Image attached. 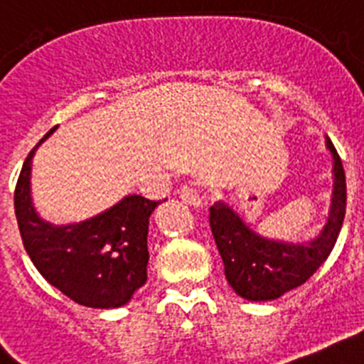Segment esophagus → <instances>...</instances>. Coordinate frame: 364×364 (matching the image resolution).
Returning a JSON list of instances; mask_svg holds the SVG:
<instances>
[{
  "mask_svg": "<svg viewBox=\"0 0 364 364\" xmlns=\"http://www.w3.org/2000/svg\"><path fill=\"white\" fill-rule=\"evenodd\" d=\"M181 200L185 203H188V205H192V208H203V200L202 196H200V192L196 191V188L192 187H183L181 188Z\"/></svg>",
  "mask_w": 364,
  "mask_h": 364,
  "instance_id": "esophagus-1",
  "label": "esophagus"
}]
</instances>
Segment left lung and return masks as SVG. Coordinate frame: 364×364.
Masks as SVG:
<instances>
[{"mask_svg": "<svg viewBox=\"0 0 364 364\" xmlns=\"http://www.w3.org/2000/svg\"><path fill=\"white\" fill-rule=\"evenodd\" d=\"M326 146L333 156V198L326 226L314 239L294 243L262 235L226 202H215L209 209L226 280L243 299L273 301L305 284L335 247L346 215V176L329 138Z\"/></svg>", "mask_w": 364, "mask_h": 364, "instance_id": "left-lung-1", "label": "left lung"}]
</instances>
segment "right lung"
<instances>
[{"instance_id":"right-lung-1","label":"right lung","mask_w":364,"mask_h":364,"mask_svg":"<svg viewBox=\"0 0 364 364\" xmlns=\"http://www.w3.org/2000/svg\"><path fill=\"white\" fill-rule=\"evenodd\" d=\"M31 149L14 191V213L26 252L37 271L63 295L91 309L127 305L147 280L149 217L161 202L129 194L80 223L52 224L37 213L31 198Z\"/></svg>"}]
</instances>
